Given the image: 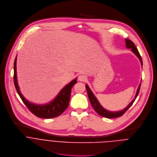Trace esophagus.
<instances>
[{"mask_svg":"<svg viewBox=\"0 0 157 157\" xmlns=\"http://www.w3.org/2000/svg\"><path fill=\"white\" fill-rule=\"evenodd\" d=\"M78 79L80 82H85L86 80V77L83 75H80L78 77Z\"/></svg>","mask_w":157,"mask_h":157,"instance_id":"esophagus-1","label":"esophagus"}]
</instances>
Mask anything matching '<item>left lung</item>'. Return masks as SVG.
Returning a JSON list of instances; mask_svg holds the SVG:
<instances>
[{"instance_id":"1","label":"left lung","mask_w":157,"mask_h":157,"mask_svg":"<svg viewBox=\"0 0 157 157\" xmlns=\"http://www.w3.org/2000/svg\"><path fill=\"white\" fill-rule=\"evenodd\" d=\"M125 41H126V48L128 49H131V51L136 54V56L139 59L140 61V64L141 66L143 65L142 63V57L137 49V48L136 47L135 44H134V43L132 41H131L129 39H125ZM140 83L139 85V87L137 88L136 94L135 98H134V100H132V101L127 106L126 108H125L124 109L121 110V111H108L106 109H105L99 103L98 100H97V98L95 97V96L94 95V94L93 93V92L91 91V90L90 89L88 85L87 84H86L85 87L88 93V98L89 100L90 101V103L91 105V106L94 108V109L95 110V111L100 116L104 117H106V118H115V117H121V116H122L124 113L126 112L133 104V103L134 102V101L136 100L138 94L139 93V90H140Z\"/></svg>"}]
</instances>
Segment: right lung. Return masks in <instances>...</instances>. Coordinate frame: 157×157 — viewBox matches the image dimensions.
<instances>
[{"label": "right lung", "mask_w": 157, "mask_h": 157, "mask_svg": "<svg viewBox=\"0 0 157 157\" xmlns=\"http://www.w3.org/2000/svg\"><path fill=\"white\" fill-rule=\"evenodd\" d=\"M13 80L18 94L29 110L37 117L45 119L56 117L67 109L69 106L72 88L77 82V78L72 80L60 91L58 95L51 102L44 105H36L27 100L20 91L17 77V56L14 61Z\"/></svg>", "instance_id": "obj_1"}]
</instances>
